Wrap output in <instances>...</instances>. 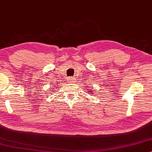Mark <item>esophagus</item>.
<instances>
[{"label":"esophagus","instance_id":"obj_1","mask_svg":"<svg viewBox=\"0 0 152 152\" xmlns=\"http://www.w3.org/2000/svg\"><path fill=\"white\" fill-rule=\"evenodd\" d=\"M74 78H69V83H72V82H74Z\"/></svg>","mask_w":152,"mask_h":152}]
</instances>
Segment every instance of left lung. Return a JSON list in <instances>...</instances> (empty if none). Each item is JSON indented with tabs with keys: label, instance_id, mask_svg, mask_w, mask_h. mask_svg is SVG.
I'll use <instances>...</instances> for the list:
<instances>
[{
	"label": "left lung",
	"instance_id": "8db88e82",
	"mask_svg": "<svg viewBox=\"0 0 152 152\" xmlns=\"http://www.w3.org/2000/svg\"><path fill=\"white\" fill-rule=\"evenodd\" d=\"M87 90H88V89H87ZM94 91H91V92H89V93H90V94H91L94 93Z\"/></svg>",
	"mask_w": 152,
	"mask_h": 152
}]
</instances>
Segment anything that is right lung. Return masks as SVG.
<instances>
[{
  "mask_svg": "<svg viewBox=\"0 0 152 152\" xmlns=\"http://www.w3.org/2000/svg\"><path fill=\"white\" fill-rule=\"evenodd\" d=\"M54 89H56V88H54ZM52 90H53V91H54V89H52Z\"/></svg>",
  "mask_w": 152,
  "mask_h": 152,
  "instance_id": "1",
  "label": "right lung"
}]
</instances>
